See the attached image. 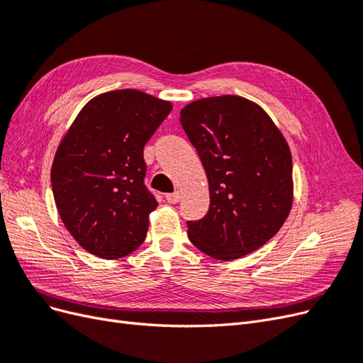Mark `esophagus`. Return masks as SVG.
<instances>
[{
  "label": "esophagus",
  "mask_w": 363,
  "mask_h": 363,
  "mask_svg": "<svg viewBox=\"0 0 363 363\" xmlns=\"http://www.w3.org/2000/svg\"><path fill=\"white\" fill-rule=\"evenodd\" d=\"M180 199H182V194H180V192H172V194H167V195H164V200H167V201L171 203V204L179 203Z\"/></svg>",
  "instance_id": "34e87169"
}]
</instances>
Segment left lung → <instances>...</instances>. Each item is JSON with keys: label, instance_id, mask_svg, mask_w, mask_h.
Instances as JSON below:
<instances>
[{"label": "left lung", "instance_id": "1", "mask_svg": "<svg viewBox=\"0 0 363 363\" xmlns=\"http://www.w3.org/2000/svg\"><path fill=\"white\" fill-rule=\"evenodd\" d=\"M180 123L211 195L207 215L188 221L191 242L219 260L265 245L294 201L292 156L279 127L259 104L238 95L196 100L182 108Z\"/></svg>", "mask_w": 363, "mask_h": 363}]
</instances>
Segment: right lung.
Listing matches in <instances>:
<instances>
[{
	"label": "right lung",
	"mask_w": 363,
	"mask_h": 363,
	"mask_svg": "<svg viewBox=\"0 0 363 363\" xmlns=\"http://www.w3.org/2000/svg\"><path fill=\"white\" fill-rule=\"evenodd\" d=\"M171 108L136 89L106 92L82 108L60 140L51 167L54 201L91 255L121 259L145 240L157 201L144 184V147Z\"/></svg>",
	"instance_id": "right-lung-1"
}]
</instances>
